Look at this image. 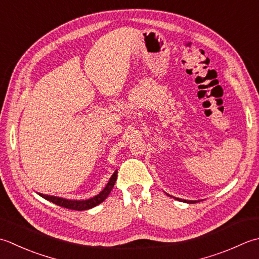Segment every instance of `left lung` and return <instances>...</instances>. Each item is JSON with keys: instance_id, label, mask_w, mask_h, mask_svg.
<instances>
[{"instance_id": "left-lung-1", "label": "left lung", "mask_w": 259, "mask_h": 259, "mask_svg": "<svg viewBox=\"0 0 259 259\" xmlns=\"http://www.w3.org/2000/svg\"><path fill=\"white\" fill-rule=\"evenodd\" d=\"M167 194V193H166ZM168 196H170V197H173V199H175V200H179V201H182V202H185V203H196V202H200V201H192V200H183V199H179V197H174V196H171V195H169V194H167Z\"/></svg>"}]
</instances>
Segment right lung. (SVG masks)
<instances>
[{
	"label": "right lung",
	"mask_w": 259,
	"mask_h": 259,
	"mask_svg": "<svg viewBox=\"0 0 259 259\" xmlns=\"http://www.w3.org/2000/svg\"><path fill=\"white\" fill-rule=\"evenodd\" d=\"M116 176H118V170H115L113 175L110 177L108 184L105 185L104 189L101 191L98 195L91 197V199H88V200H68L60 196L48 195V194H42V193H38V194L47 201L53 202V203L57 204L59 206L66 207V209H72V210H77V211L89 210V209H92V207L96 205H99L100 203H102L106 197L109 196V194L111 193V191H112L113 186L115 184Z\"/></svg>",
	"instance_id": "obj_1"
}]
</instances>
